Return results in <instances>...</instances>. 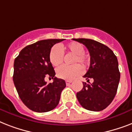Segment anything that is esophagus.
Here are the masks:
<instances>
[{"label": "esophagus", "instance_id": "1", "mask_svg": "<svg viewBox=\"0 0 132 132\" xmlns=\"http://www.w3.org/2000/svg\"><path fill=\"white\" fill-rule=\"evenodd\" d=\"M72 82V80H66V84L67 86H69V85Z\"/></svg>", "mask_w": 132, "mask_h": 132}]
</instances>
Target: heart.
Listing matches in <instances>:
<instances>
[{
	"label": "heart",
	"mask_w": 132,
	"mask_h": 132,
	"mask_svg": "<svg viewBox=\"0 0 132 132\" xmlns=\"http://www.w3.org/2000/svg\"><path fill=\"white\" fill-rule=\"evenodd\" d=\"M64 52L74 55L72 60V64L79 62L84 67L88 63V57L84 53V46L77 42H70L65 46H53L49 53V61L53 66H58L64 61ZM82 67L78 64L72 66H62L57 68L56 75L59 78L63 79H72L82 72Z\"/></svg>",
	"instance_id": "heart-1"
}]
</instances>
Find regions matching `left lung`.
<instances>
[{"label":"left lung","mask_w":132,"mask_h":132,"mask_svg":"<svg viewBox=\"0 0 132 132\" xmlns=\"http://www.w3.org/2000/svg\"><path fill=\"white\" fill-rule=\"evenodd\" d=\"M86 46L90 64L84 77L92 79V84L83 82L82 90L77 93L81 105L88 110L98 112L110 104L117 94L120 72L117 56L107 46L85 38L72 39Z\"/></svg>","instance_id":"left-lung-1"}]
</instances>
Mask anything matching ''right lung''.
Listing matches in <instances>:
<instances>
[{"mask_svg": "<svg viewBox=\"0 0 132 132\" xmlns=\"http://www.w3.org/2000/svg\"><path fill=\"white\" fill-rule=\"evenodd\" d=\"M64 40H40L22 49L14 60L13 83L21 101L32 111L46 112L59 103L66 82L55 77L49 53L54 44ZM45 76L53 78L54 82L46 85Z\"/></svg>", "mask_w": 132, "mask_h": 132, "instance_id": "obj_1", "label": "right lung"}]
</instances>
